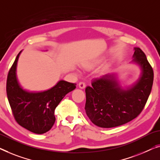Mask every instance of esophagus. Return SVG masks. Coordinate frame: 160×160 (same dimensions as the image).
I'll list each match as a JSON object with an SVG mask.
<instances>
[{
    "label": "esophagus",
    "mask_w": 160,
    "mask_h": 160,
    "mask_svg": "<svg viewBox=\"0 0 160 160\" xmlns=\"http://www.w3.org/2000/svg\"><path fill=\"white\" fill-rule=\"evenodd\" d=\"M78 85H79V88H81V89H84V88H85V83L83 82H79V84H78Z\"/></svg>",
    "instance_id": "1"
}]
</instances>
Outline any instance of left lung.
<instances>
[{"mask_svg": "<svg viewBox=\"0 0 160 160\" xmlns=\"http://www.w3.org/2000/svg\"><path fill=\"white\" fill-rule=\"evenodd\" d=\"M132 62L141 70L139 78L132 85L122 87L114 74L95 78L85 88V113L99 127L112 128L129 122L139 115L151 92L154 72L147 57L134 47Z\"/></svg>", "mask_w": 160, "mask_h": 160, "instance_id": "left-lung-1", "label": "left lung"}]
</instances>
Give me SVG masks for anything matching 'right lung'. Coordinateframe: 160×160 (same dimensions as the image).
<instances>
[{
	"label": "right lung",
	"instance_id": "obj_1",
	"mask_svg": "<svg viewBox=\"0 0 160 160\" xmlns=\"http://www.w3.org/2000/svg\"><path fill=\"white\" fill-rule=\"evenodd\" d=\"M18 54L7 78L6 92L14 118L19 125L33 133L42 134L51 129L55 122L54 110L65 95L75 89V83L59 80L50 89L32 92L21 87L16 68Z\"/></svg>",
	"mask_w": 160,
	"mask_h": 160
}]
</instances>
